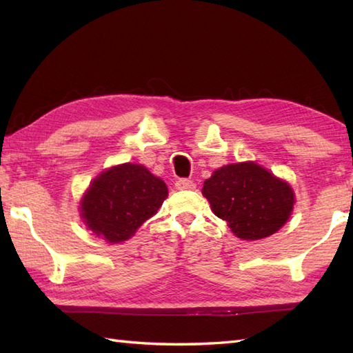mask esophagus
Masks as SVG:
<instances>
[{"label": "esophagus", "instance_id": "34e87169", "mask_svg": "<svg viewBox=\"0 0 353 353\" xmlns=\"http://www.w3.org/2000/svg\"><path fill=\"white\" fill-rule=\"evenodd\" d=\"M176 188L179 191H191L196 188V183L190 181V179H179V181L176 182Z\"/></svg>", "mask_w": 353, "mask_h": 353}]
</instances>
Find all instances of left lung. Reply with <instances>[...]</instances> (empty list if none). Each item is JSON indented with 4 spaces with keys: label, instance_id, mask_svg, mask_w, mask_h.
<instances>
[{
    "label": "left lung",
    "instance_id": "8db88e82",
    "mask_svg": "<svg viewBox=\"0 0 353 353\" xmlns=\"http://www.w3.org/2000/svg\"><path fill=\"white\" fill-rule=\"evenodd\" d=\"M201 192L212 212L245 241L273 235L287 223L294 205L290 185L253 162L219 168Z\"/></svg>",
    "mask_w": 353,
    "mask_h": 353
}]
</instances>
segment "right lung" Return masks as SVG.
Segmentation results:
<instances>
[{
    "label": "right lung",
    "mask_w": 353,
    "mask_h": 353,
    "mask_svg": "<svg viewBox=\"0 0 353 353\" xmlns=\"http://www.w3.org/2000/svg\"><path fill=\"white\" fill-rule=\"evenodd\" d=\"M167 196V185L145 167L123 163L95 179L81 200L80 211L97 236L121 243L157 212Z\"/></svg>",
    "instance_id": "1"
}]
</instances>
